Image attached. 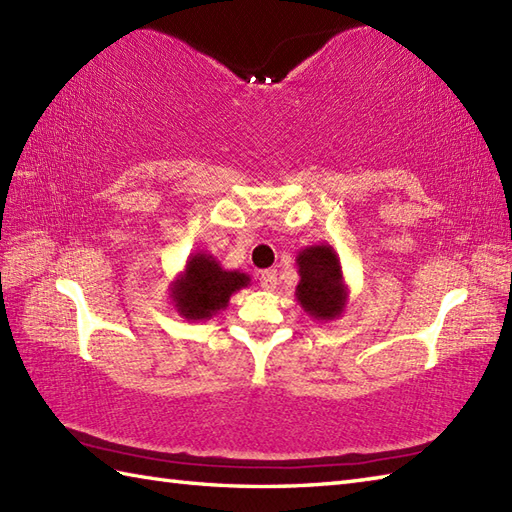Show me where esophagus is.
<instances>
[{"label":"esophagus","instance_id":"obj_1","mask_svg":"<svg viewBox=\"0 0 512 512\" xmlns=\"http://www.w3.org/2000/svg\"><path fill=\"white\" fill-rule=\"evenodd\" d=\"M259 284H262L264 290H275L277 288V273H275V270H262V273H259Z\"/></svg>","mask_w":512,"mask_h":512}]
</instances>
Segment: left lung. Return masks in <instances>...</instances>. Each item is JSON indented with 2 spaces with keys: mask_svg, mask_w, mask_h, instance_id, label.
Instances as JSON below:
<instances>
[{
  "mask_svg": "<svg viewBox=\"0 0 512 512\" xmlns=\"http://www.w3.org/2000/svg\"><path fill=\"white\" fill-rule=\"evenodd\" d=\"M299 284L295 290L297 303L314 321L339 319L350 290L343 279L341 259L330 244H314L299 250L297 255Z\"/></svg>",
  "mask_w": 512,
  "mask_h": 512,
  "instance_id": "obj_1",
  "label": "left lung"
}]
</instances>
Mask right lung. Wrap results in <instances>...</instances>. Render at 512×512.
<instances>
[{
    "mask_svg": "<svg viewBox=\"0 0 512 512\" xmlns=\"http://www.w3.org/2000/svg\"><path fill=\"white\" fill-rule=\"evenodd\" d=\"M250 284L239 270H224L211 253H191L182 273L169 284L173 308L187 321H204L224 310L237 290Z\"/></svg>",
    "mask_w": 512,
    "mask_h": 512,
    "instance_id": "add662e5",
    "label": "right lung"
}]
</instances>
